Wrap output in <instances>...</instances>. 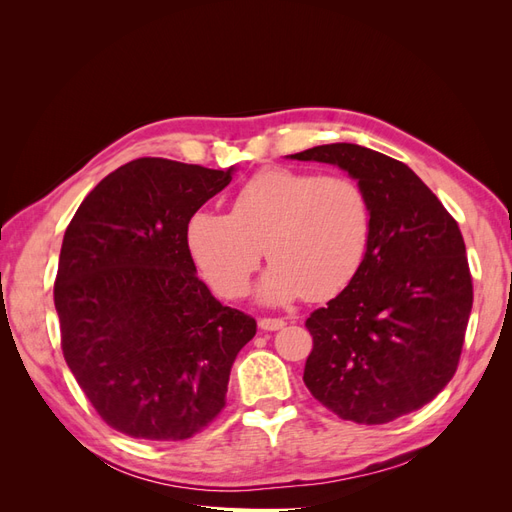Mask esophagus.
<instances>
[{"mask_svg":"<svg viewBox=\"0 0 512 512\" xmlns=\"http://www.w3.org/2000/svg\"><path fill=\"white\" fill-rule=\"evenodd\" d=\"M284 320L282 318H260L258 320V327L262 329V331H280V329H284Z\"/></svg>","mask_w":512,"mask_h":512,"instance_id":"1","label":"esophagus"}]
</instances>
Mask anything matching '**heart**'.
<instances>
[{
	"mask_svg": "<svg viewBox=\"0 0 512 512\" xmlns=\"http://www.w3.org/2000/svg\"><path fill=\"white\" fill-rule=\"evenodd\" d=\"M371 239V205L348 175L271 168L232 198L230 215L194 213L185 241L209 286L237 299L250 286L262 254L273 262L258 299L282 305L307 297L329 299L363 265Z\"/></svg>",
	"mask_w": 512,
	"mask_h": 512,
	"instance_id": "b5f03b06",
	"label": "heart"
}]
</instances>
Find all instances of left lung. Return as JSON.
<instances>
[{
  "instance_id": "left-lung-1",
  "label": "left lung",
  "mask_w": 512,
  "mask_h": 512,
  "mask_svg": "<svg viewBox=\"0 0 512 512\" xmlns=\"http://www.w3.org/2000/svg\"><path fill=\"white\" fill-rule=\"evenodd\" d=\"M333 164L371 205L363 265L307 318L303 382L344 421L382 425L436 397L457 371L472 312L466 243L451 213L404 162L352 143L288 156Z\"/></svg>"
}]
</instances>
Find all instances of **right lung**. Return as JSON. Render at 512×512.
Instances as JSON below:
<instances>
[{
  "mask_svg": "<svg viewBox=\"0 0 512 512\" xmlns=\"http://www.w3.org/2000/svg\"><path fill=\"white\" fill-rule=\"evenodd\" d=\"M138 158L104 177L61 243V350L106 425L141 440H188L226 404L230 367L256 320L222 305L185 241L192 215L232 181Z\"/></svg>",
  "mask_w": 512,
  "mask_h": 512,
  "instance_id": "obj_1",
  "label": "right lung"
}]
</instances>
